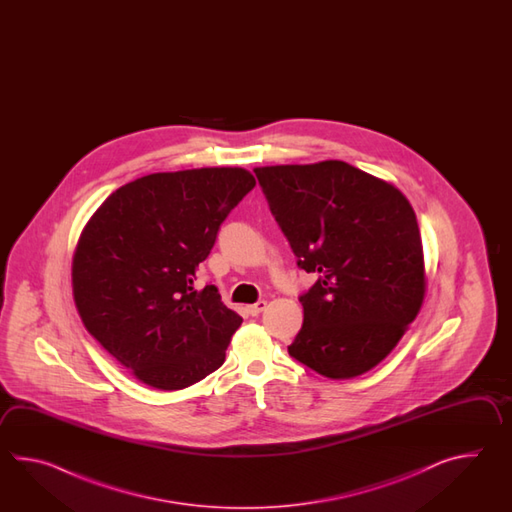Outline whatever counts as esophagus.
<instances>
[{"instance_id":"34e87169","label":"esophagus","mask_w":512,"mask_h":512,"mask_svg":"<svg viewBox=\"0 0 512 512\" xmlns=\"http://www.w3.org/2000/svg\"><path fill=\"white\" fill-rule=\"evenodd\" d=\"M265 307H267V302L260 300V302H256V304L249 305L247 309H249V313H251L252 316H258Z\"/></svg>"}]
</instances>
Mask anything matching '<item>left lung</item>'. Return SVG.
<instances>
[{
  "label": "left lung",
  "instance_id": "1",
  "mask_svg": "<svg viewBox=\"0 0 512 512\" xmlns=\"http://www.w3.org/2000/svg\"><path fill=\"white\" fill-rule=\"evenodd\" d=\"M298 267L304 324L289 355L329 379L375 368L425 300L421 232L401 190L344 161L254 168Z\"/></svg>",
  "mask_w": 512,
  "mask_h": 512
}]
</instances>
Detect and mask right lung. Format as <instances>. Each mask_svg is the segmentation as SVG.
Instances as JSON below:
<instances>
[{"mask_svg": "<svg viewBox=\"0 0 512 512\" xmlns=\"http://www.w3.org/2000/svg\"><path fill=\"white\" fill-rule=\"evenodd\" d=\"M243 168L144 175L97 208L73 254V298L87 331L164 392L218 370L241 316L216 285L196 291L219 225L251 192Z\"/></svg>", "mask_w": 512, "mask_h": 512, "instance_id": "right-lung-1", "label": "right lung"}]
</instances>
